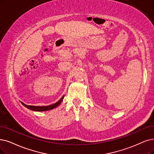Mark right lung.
<instances>
[{"mask_svg": "<svg viewBox=\"0 0 154 154\" xmlns=\"http://www.w3.org/2000/svg\"><path fill=\"white\" fill-rule=\"evenodd\" d=\"M64 97V95H63V96L62 97V98H61L60 99L58 102H56V103H54L52 104V105H49V106H28V105H26V104L22 102H21V103L23 104V105L24 107L28 108V109H30V110H33V111H38V112L47 111V110H52V109H54V108L57 107V106H59L60 105V104L61 103V102H62Z\"/></svg>", "mask_w": 154, "mask_h": 154, "instance_id": "1", "label": "right lung"}]
</instances>
